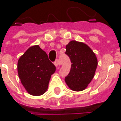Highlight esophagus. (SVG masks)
Listing matches in <instances>:
<instances>
[{"instance_id":"esophagus-1","label":"esophagus","mask_w":121,"mask_h":121,"mask_svg":"<svg viewBox=\"0 0 121 121\" xmlns=\"http://www.w3.org/2000/svg\"><path fill=\"white\" fill-rule=\"evenodd\" d=\"M54 64H55V66L57 68V67H59L60 65V61L58 60H57L55 61V62L54 63Z\"/></svg>"}]
</instances>
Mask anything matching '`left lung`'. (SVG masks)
Masks as SVG:
<instances>
[{"instance_id": "left-lung-1", "label": "left lung", "mask_w": 121, "mask_h": 121, "mask_svg": "<svg viewBox=\"0 0 121 121\" xmlns=\"http://www.w3.org/2000/svg\"><path fill=\"white\" fill-rule=\"evenodd\" d=\"M66 49L72 63L70 72L65 78L66 83L72 91H83L94 77L98 64L97 57L88 45L76 40H71Z\"/></svg>"}]
</instances>
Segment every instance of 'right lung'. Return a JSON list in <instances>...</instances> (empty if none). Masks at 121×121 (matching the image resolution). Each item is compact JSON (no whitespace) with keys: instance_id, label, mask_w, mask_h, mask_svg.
<instances>
[{"instance_id":"add662e5","label":"right lung","mask_w":121,"mask_h":121,"mask_svg":"<svg viewBox=\"0 0 121 121\" xmlns=\"http://www.w3.org/2000/svg\"><path fill=\"white\" fill-rule=\"evenodd\" d=\"M17 72L26 91L32 95L39 96L47 91L55 66L39 45H34L19 57Z\"/></svg>"}]
</instances>
